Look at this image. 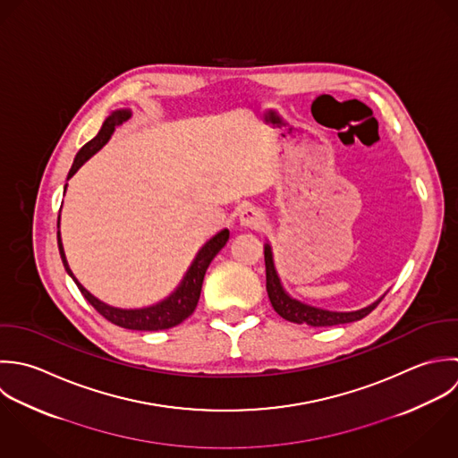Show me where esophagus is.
Masks as SVG:
<instances>
[{
	"mask_svg": "<svg viewBox=\"0 0 458 458\" xmlns=\"http://www.w3.org/2000/svg\"><path fill=\"white\" fill-rule=\"evenodd\" d=\"M240 224L243 227H250V229H259L265 224V215L263 211H259L258 208H245L240 215Z\"/></svg>",
	"mask_w": 458,
	"mask_h": 458,
	"instance_id": "34e87169",
	"label": "esophagus"
}]
</instances>
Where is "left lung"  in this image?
Returning <instances> with one entry per match:
<instances>
[{
	"label": "left lung",
	"mask_w": 458,
	"mask_h": 458,
	"mask_svg": "<svg viewBox=\"0 0 458 458\" xmlns=\"http://www.w3.org/2000/svg\"><path fill=\"white\" fill-rule=\"evenodd\" d=\"M265 265H267V292H268V299L272 302V307L276 309V312L279 316H283L284 319L293 321V323H305L310 327H334V325L352 323V321H357V319H362L364 316H368L377 305L382 302V299H380L375 304L368 305V307H364L360 310H353V312H334V310L310 307V305H305L292 299L283 290L279 276L274 267L270 245L265 247Z\"/></svg>",
	"instance_id": "8db88e82"
}]
</instances>
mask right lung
<instances>
[{
	"label": "right lung",
	"instance_id": "1",
	"mask_svg": "<svg viewBox=\"0 0 458 458\" xmlns=\"http://www.w3.org/2000/svg\"><path fill=\"white\" fill-rule=\"evenodd\" d=\"M130 119V112L121 110L115 112L114 115H110L101 131L90 140L87 142L80 153L76 154L74 163L69 170V177L74 175V172L92 156L96 151H99L110 139V135L114 133L115 126L123 124L124 121ZM229 240V231L224 229L218 234H215L197 254V258L193 259L190 270L186 272L181 286L163 302L153 305V307H146V309H117V307H110V305L103 304L101 301H98L96 297H92L72 276V272L67 267L65 256H64V247L60 242V233H58V250L64 261V267L67 270V274L74 279L76 286L80 288L81 295L89 301V304L92 305L103 318H106L108 321H112L114 325H119L123 328H130V330H165V328H172L179 323H182L197 307V302L200 299V290H202V281L206 276V270L209 267V263L213 261V258L222 250V247L227 243Z\"/></svg>",
	"mask_w": 458,
	"mask_h": 458
}]
</instances>
